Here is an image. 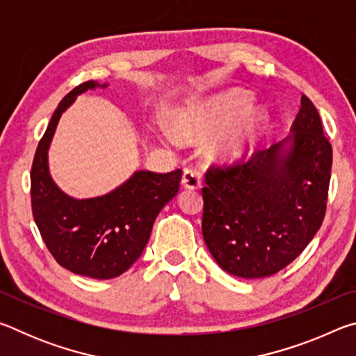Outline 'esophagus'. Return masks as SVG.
Segmentation results:
<instances>
[{"label": "esophagus", "mask_w": 356, "mask_h": 356, "mask_svg": "<svg viewBox=\"0 0 356 356\" xmlns=\"http://www.w3.org/2000/svg\"><path fill=\"white\" fill-rule=\"evenodd\" d=\"M202 184V179H201V174L197 172L196 170H191V168H186L184 171V176H182V185L185 188H190V190H196L200 188Z\"/></svg>", "instance_id": "esophagus-1"}]
</instances>
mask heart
I'll return each instance as SVG.
<instances>
[{
    "instance_id": "heart-1",
    "label": "heart",
    "mask_w": 356,
    "mask_h": 356,
    "mask_svg": "<svg viewBox=\"0 0 356 356\" xmlns=\"http://www.w3.org/2000/svg\"><path fill=\"white\" fill-rule=\"evenodd\" d=\"M250 106L251 99L246 94H226L206 108L180 116L176 131L182 140L196 141L234 122L209 147V155L215 160H237L254 144L265 124V114ZM168 140L172 141V138L168 135Z\"/></svg>"
}]
</instances>
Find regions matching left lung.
<instances>
[{
  "label": "left lung",
  "mask_w": 356,
  "mask_h": 356,
  "mask_svg": "<svg viewBox=\"0 0 356 356\" xmlns=\"http://www.w3.org/2000/svg\"><path fill=\"white\" fill-rule=\"evenodd\" d=\"M291 130L284 141L246 161L212 165L206 172L202 236L216 264L234 276L278 273L322 226L333 150L306 95Z\"/></svg>",
  "instance_id": "8db88e82"
}]
</instances>
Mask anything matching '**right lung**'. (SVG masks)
Instances as JSON below:
<instances>
[{"label": "right lung", "instance_id": "obj_1", "mask_svg": "<svg viewBox=\"0 0 356 356\" xmlns=\"http://www.w3.org/2000/svg\"><path fill=\"white\" fill-rule=\"evenodd\" d=\"M95 86L94 81L78 84L53 113L33 160L31 207L40 236L61 267L110 280L141 256L156 215L177 195L182 170L136 171L116 190L91 200H74L59 190L48 172V147L61 114L78 94Z\"/></svg>", "mask_w": 356, "mask_h": 356}]
</instances>
